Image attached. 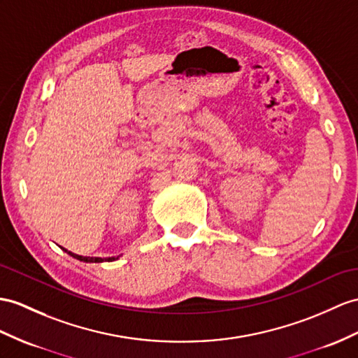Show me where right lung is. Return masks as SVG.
<instances>
[{
	"label": "right lung",
	"mask_w": 358,
	"mask_h": 358,
	"mask_svg": "<svg viewBox=\"0 0 358 358\" xmlns=\"http://www.w3.org/2000/svg\"><path fill=\"white\" fill-rule=\"evenodd\" d=\"M68 255H71L73 258H77V259H80V261H86V263H103V261H115L117 258L115 257H109V258H99V257H82V255H76V254H73V252H69V250H66L65 248H62Z\"/></svg>",
	"instance_id": "right-lung-1"
}]
</instances>
